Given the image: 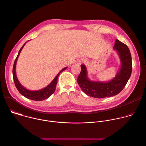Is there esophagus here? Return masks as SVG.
Returning <instances> with one entry per match:
<instances>
[{
    "mask_svg": "<svg viewBox=\"0 0 146 146\" xmlns=\"http://www.w3.org/2000/svg\"><path fill=\"white\" fill-rule=\"evenodd\" d=\"M86 62V59H80V61H79V63L80 64H82V63H84V62Z\"/></svg>",
    "mask_w": 146,
    "mask_h": 146,
    "instance_id": "34e87169",
    "label": "esophagus"
}]
</instances>
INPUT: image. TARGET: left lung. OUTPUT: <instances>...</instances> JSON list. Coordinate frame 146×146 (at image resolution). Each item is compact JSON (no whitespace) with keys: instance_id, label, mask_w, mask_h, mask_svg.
<instances>
[{"instance_id":"left-lung-1","label":"left lung","mask_w":146,"mask_h":146,"mask_svg":"<svg viewBox=\"0 0 146 146\" xmlns=\"http://www.w3.org/2000/svg\"><path fill=\"white\" fill-rule=\"evenodd\" d=\"M119 56L121 66L115 77L110 81H95L88 77L86 66L81 65V70L77 78V82L81 90L88 96L95 98H104L118 94L125 87L129 79L132 69V57L128 46L115 40L113 47Z\"/></svg>"}]
</instances>
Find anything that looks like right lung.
<instances>
[{"instance_id":"1","label":"right lung","mask_w":146,"mask_h":146,"mask_svg":"<svg viewBox=\"0 0 146 146\" xmlns=\"http://www.w3.org/2000/svg\"><path fill=\"white\" fill-rule=\"evenodd\" d=\"M28 42L25 43V44L22 46V47L21 48V49L19 50L18 55L14 61V66H13V79H14V81L15 83V87L17 88V89L18 90V91L19 92V93L21 94L22 95H23L24 96H25V98L33 100H35V101H41V100H43L44 99H46L47 98H48L52 94H53V93L55 92V89H56V86L57 84V80H58V77L59 75V74L62 72L64 71L65 70H66V69L67 68V67L64 68V69H62L58 73V74L55 76V77L54 78V80L51 81V82L50 84L47 86L46 87L41 89V90H37V91H31V90H29L27 88H25L23 86H22V84H21L19 82V81L18 80V78L17 77L16 75V71H15V69H16V64H17V62L18 58V56L19 55V54L21 52V50H23V47H24V46L25 45V44Z\"/></svg>"}]
</instances>
